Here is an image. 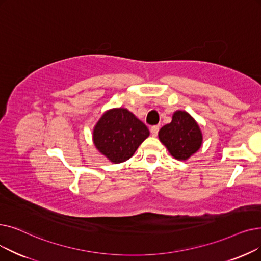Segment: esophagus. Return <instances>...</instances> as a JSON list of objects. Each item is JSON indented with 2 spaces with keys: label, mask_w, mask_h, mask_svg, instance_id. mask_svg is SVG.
Segmentation results:
<instances>
[{
  "label": "esophagus",
  "mask_w": 261,
  "mask_h": 261,
  "mask_svg": "<svg viewBox=\"0 0 261 261\" xmlns=\"http://www.w3.org/2000/svg\"><path fill=\"white\" fill-rule=\"evenodd\" d=\"M159 129H160V126H152V127H151L150 132H151L152 137H156L158 133H159Z\"/></svg>",
  "instance_id": "34e87169"
}]
</instances>
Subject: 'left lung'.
Listing matches in <instances>:
<instances>
[{
  "instance_id": "obj_1",
  "label": "left lung",
  "mask_w": 261,
  "mask_h": 261,
  "mask_svg": "<svg viewBox=\"0 0 261 261\" xmlns=\"http://www.w3.org/2000/svg\"><path fill=\"white\" fill-rule=\"evenodd\" d=\"M159 139L177 160H187L201 146L202 135L197 122L184 111L174 113L172 122L159 131Z\"/></svg>"
}]
</instances>
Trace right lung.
<instances>
[{
    "label": "right lung",
    "instance_id": "right-lung-1",
    "mask_svg": "<svg viewBox=\"0 0 261 261\" xmlns=\"http://www.w3.org/2000/svg\"><path fill=\"white\" fill-rule=\"evenodd\" d=\"M148 137L149 130L146 124L126 109L105 113L93 134L97 149L113 163L127 161Z\"/></svg>",
    "mask_w": 261,
    "mask_h": 261
}]
</instances>
